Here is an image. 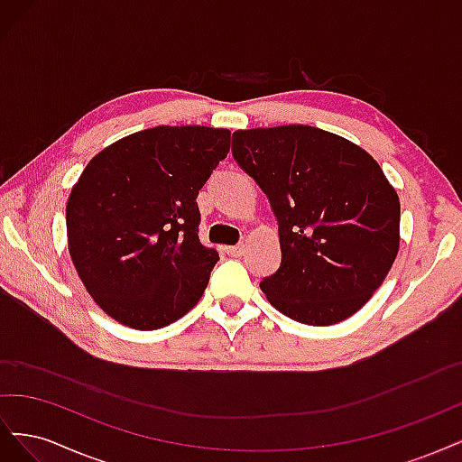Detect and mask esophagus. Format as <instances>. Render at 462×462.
I'll return each mask as SVG.
<instances>
[{"label":"esophagus","instance_id":"1","mask_svg":"<svg viewBox=\"0 0 462 462\" xmlns=\"http://www.w3.org/2000/svg\"><path fill=\"white\" fill-rule=\"evenodd\" d=\"M226 253H227L229 256H233V258H241V256L246 253V248H245V245L227 246V248H226Z\"/></svg>","mask_w":462,"mask_h":462}]
</instances>
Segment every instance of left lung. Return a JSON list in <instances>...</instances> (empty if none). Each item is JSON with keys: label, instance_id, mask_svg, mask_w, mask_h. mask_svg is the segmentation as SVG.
Returning a JSON list of instances; mask_svg holds the SVG:
<instances>
[{"label": "left lung", "instance_id": "1", "mask_svg": "<svg viewBox=\"0 0 462 462\" xmlns=\"http://www.w3.org/2000/svg\"><path fill=\"white\" fill-rule=\"evenodd\" d=\"M233 156L270 199L282 265L260 283L309 326L351 318L383 283L401 243V202L358 144L310 125L233 133Z\"/></svg>", "mask_w": 462, "mask_h": 462}]
</instances>
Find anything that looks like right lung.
I'll use <instances>...</instances> for the list:
<instances>
[{
	"label": "right lung",
	"instance_id": "add662e5",
	"mask_svg": "<svg viewBox=\"0 0 462 462\" xmlns=\"http://www.w3.org/2000/svg\"><path fill=\"white\" fill-rule=\"evenodd\" d=\"M229 144V129L160 125L97 152L73 185L69 254L119 324L165 328L204 295L219 254L199 241L197 197Z\"/></svg>",
	"mask_w": 462,
	"mask_h": 462
}]
</instances>
